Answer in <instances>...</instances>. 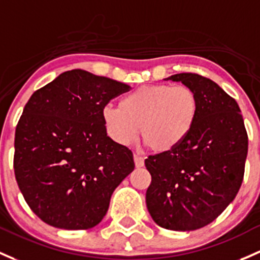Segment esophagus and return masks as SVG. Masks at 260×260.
Instances as JSON below:
<instances>
[{
  "label": "esophagus",
  "mask_w": 260,
  "mask_h": 260,
  "mask_svg": "<svg viewBox=\"0 0 260 260\" xmlns=\"http://www.w3.org/2000/svg\"><path fill=\"white\" fill-rule=\"evenodd\" d=\"M133 159H135V165L137 168H141V167L144 166V158L142 157V155H139L138 153H136V154L133 155Z\"/></svg>",
  "instance_id": "esophagus-1"
}]
</instances>
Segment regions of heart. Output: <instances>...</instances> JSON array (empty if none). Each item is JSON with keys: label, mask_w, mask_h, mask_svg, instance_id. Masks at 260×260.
<instances>
[{"label": "heart", "mask_w": 260, "mask_h": 260, "mask_svg": "<svg viewBox=\"0 0 260 260\" xmlns=\"http://www.w3.org/2000/svg\"><path fill=\"white\" fill-rule=\"evenodd\" d=\"M198 116V98L187 86L149 84L125 94L119 107L107 105L102 121L107 135L121 146L138 137L153 151L171 152L192 132Z\"/></svg>", "instance_id": "heart-1"}]
</instances>
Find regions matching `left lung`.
<instances>
[{"label": "left lung", "instance_id": "obj_1", "mask_svg": "<svg viewBox=\"0 0 260 260\" xmlns=\"http://www.w3.org/2000/svg\"><path fill=\"white\" fill-rule=\"evenodd\" d=\"M165 80L194 91L198 116L179 147L144 160L152 176L147 208L162 228L196 231L212 223L236 198L244 176L247 131L238 103L215 82L196 73Z\"/></svg>", "mask_w": 260, "mask_h": 260}]
</instances>
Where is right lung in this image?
Returning a JSON list of instances; mask_svg holds the SVG:
<instances>
[{
  "instance_id": "add662e5",
  "label": "right lung",
  "mask_w": 260,
  "mask_h": 260,
  "mask_svg": "<svg viewBox=\"0 0 260 260\" xmlns=\"http://www.w3.org/2000/svg\"><path fill=\"white\" fill-rule=\"evenodd\" d=\"M131 87L83 70L61 73L24 106L15 136V174L45 223L89 229L135 169L133 154L107 136L102 109Z\"/></svg>"
}]
</instances>
